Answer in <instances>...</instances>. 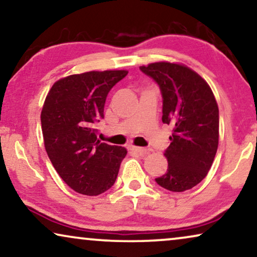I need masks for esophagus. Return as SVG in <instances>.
I'll return each mask as SVG.
<instances>
[{
	"instance_id": "esophagus-1",
	"label": "esophagus",
	"mask_w": 257,
	"mask_h": 257,
	"mask_svg": "<svg viewBox=\"0 0 257 257\" xmlns=\"http://www.w3.org/2000/svg\"><path fill=\"white\" fill-rule=\"evenodd\" d=\"M130 150H131L132 152H136L138 154L146 153V149H144V147H139V146H130Z\"/></svg>"
}]
</instances>
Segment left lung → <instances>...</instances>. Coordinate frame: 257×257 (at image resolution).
Returning a JSON list of instances; mask_svg holds the SVG:
<instances>
[{
    "label": "left lung",
    "instance_id": "8db88e82",
    "mask_svg": "<svg viewBox=\"0 0 257 257\" xmlns=\"http://www.w3.org/2000/svg\"><path fill=\"white\" fill-rule=\"evenodd\" d=\"M159 85L163 122L173 127L165 151L168 168L156 179L171 192L201 182L212 167L219 145V107L206 80L187 66L159 62L140 66Z\"/></svg>",
    "mask_w": 257,
    "mask_h": 257
}]
</instances>
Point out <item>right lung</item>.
<instances>
[{
	"instance_id": "obj_1",
	"label": "right lung",
	"mask_w": 257,
	"mask_h": 257,
	"mask_svg": "<svg viewBox=\"0 0 257 257\" xmlns=\"http://www.w3.org/2000/svg\"><path fill=\"white\" fill-rule=\"evenodd\" d=\"M126 75L125 70H107L68 76L45 98L41 124L48 157L63 181L80 194L110 189L127 153L124 147L100 143L96 128L108 92Z\"/></svg>"
}]
</instances>
